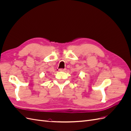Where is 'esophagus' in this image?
<instances>
[{
  "mask_svg": "<svg viewBox=\"0 0 131 131\" xmlns=\"http://www.w3.org/2000/svg\"><path fill=\"white\" fill-rule=\"evenodd\" d=\"M66 69L64 68V69H63V68H61V69H59V70L60 71V72H64V71H66Z\"/></svg>",
  "mask_w": 131,
  "mask_h": 131,
  "instance_id": "34e87169",
  "label": "esophagus"
}]
</instances>
